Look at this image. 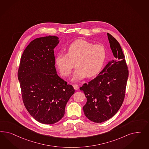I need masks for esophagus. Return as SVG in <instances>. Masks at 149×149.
Returning <instances> with one entry per match:
<instances>
[{
  "instance_id": "obj_1",
  "label": "esophagus",
  "mask_w": 149,
  "mask_h": 149,
  "mask_svg": "<svg viewBox=\"0 0 149 149\" xmlns=\"http://www.w3.org/2000/svg\"><path fill=\"white\" fill-rule=\"evenodd\" d=\"M73 87H74V88L75 90H77L79 89V86H78L77 85H76V84H75V85H73Z\"/></svg>"
}]
</instances>
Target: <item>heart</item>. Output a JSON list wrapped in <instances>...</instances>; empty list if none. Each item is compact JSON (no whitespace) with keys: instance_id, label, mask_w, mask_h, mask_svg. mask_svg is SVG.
<instances>
[{"instance_id":"1","label":"heart","mask_w":149,"mask_h":149,"mask_svg":"<svg viewBox=\"0 0 149 149\" xmlns=\"http://www.w3.org/2000/svg\"><path fill=\"white\" fill-rule=\"evenodd\" d=\"M67 54H58L55 64L63 77L70 74L75 65L72 80L77 81L87 77L97 75L104 65L107 52L103 45H93L87 41L79 39L72 42L67 48Z\"/></svg>"}]
</instances>
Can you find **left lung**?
Instances as JSON below:
<instances>
[{
	"mask_svg": "<svg viewBox=\"0 0 149 149\" xmlns=\"http://www.w3.org/2000/svg\"><path fill=\"white\" fill-rule=\"evenodd\" d=\"M114 59L110 61L94 79L84 84L83 91L87 102L84 112L91 121L101 123L114 116L125 98L128 70L119 42L107 33Z\"/></svg>",
	"mask_w": 149,
	"mask_h": 149,
	"instance_id": "8db88e82",
	"label": "left lung"
}]
</instances>
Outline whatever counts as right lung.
<instances>
[{
  "mask_svg": "<svg viewBox=\"0 0 149 149\" xmlns=\"http://www.w3.org/2000/svg\"><path fill=\"white\" fill-rule=\"evenodd\" d=\"M58 39L49 36L32 41L23 51L18 70L26 108L37 121L47 125L62 118L66 104L75 92L57 74L54 49Z\"/></svg>",
  "mask_w": 149,
  "mask_h": 149,
  "instance_id": "add662e5",
  "label": "right lung"
}]
</instances>
